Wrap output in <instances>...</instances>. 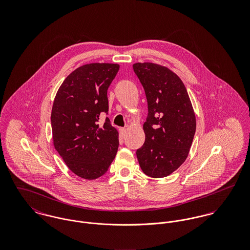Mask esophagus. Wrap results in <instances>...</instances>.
Wrapping results in <instances>:
<instances>
[{"label":"esophagus","instance_id":"esophagus-1","mask_svg":"<svg viewBox=\"0 0 250 250\" xmlns=\"http://www.w3.org/2000/svg\"><path fill=\"white\" fill-rule=\"evenodd\" d=\"M119 131H120V134H121V136L124 138V137H125V135H126L127 129H126V128H120V129H119Z\"/></svg>","mask_w":250,"mask_h":250}]
</instances>
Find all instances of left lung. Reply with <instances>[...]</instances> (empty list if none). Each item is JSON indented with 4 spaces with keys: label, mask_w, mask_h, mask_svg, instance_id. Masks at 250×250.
Wrapping results in <instances>:
<instances>
[{
    "label": "left lung",
    "mask_w": 250,
    "mask_h": 250,
    "mask_svg": "<svg viewBox=\"0 0 250 250\" xmlns=\"http://www.w3.org/2000/svg\"><path fill=\"white\" fill-rule=\"evenodd\" d=\"M133 68L148 104L145 142L137 150L138 161L146 175L167 177L188 155L196 129L195 113L185 84L174 72L152 62H137Z\"/></svg>",
    "instance_id": "8db88e82"
}]
</instances>
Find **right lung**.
<instances>
[{"instance_id":"obj_1","label":"right lung","mask_w":250,"mask_h":250,"mask_svg":"<svg viewBox=\"0 0 250 250\" xmlns=\"http://www.w3.org/2000/svg\"><path fill=\"white\" fill-rule=\"evenodd\" d=\"M119 70L116 63H88L69 74L52 107L54 146L68 168L94 180L107 172L118 149V132L106 117L107 88Z\"/></svg>"}]
</instances>
